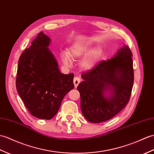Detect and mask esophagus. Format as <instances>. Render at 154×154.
<instances>
[{"mask_svg": "<svg viewBox=\"0 0 154 154\" xmlns=\"http://www.w3.org/2000/svg\"><path fill=\"white\" fill-rule=\"evenodd\" d=\"M80 81H81V79H80L79 77H74V79H73V83H74V85H75V87L76 88V87H77L78 85L79 84Z\"/></svg>", "mask_w": 154, "mask_h": 154, "instance_id": "34e87169", "label": "esophagus"}]
</instances>
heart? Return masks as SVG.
I'll list each match as a JSON object with an SVG mask.
<instances>
[{
    "instance_id": "obj_1",
    "label": "heart",
    "mask_w": 154,
    "mask_h": 154,
    "mask_svg": "<svg viewBox=\"0 0 154 154\" xmlns=\"http://www.w3.org/2000/svg\"><path fill=\"white\" fill-rule=\"evenodd\" d=\"M91 45L90 43H77L74 44L69 48V54L67 51L61 52V58L63 63L67 67L71 66V57L73 58H79L86 55L81 60V66L84 69H91L94 67L101 56V48L99 47L94 48L90 51Z\"/></svg>"
}]
</instances>
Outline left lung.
<instances>
[{
  "label": "left lung",
  "instance_id": "8db88e82",
  "mask_svg": "<svg viewBox=\"0 0 154 154\" xmlns=\"http://www.w3.org/2000/svg\"><path fill=\"white\" fill-rule=\"evenodd\" d=\"M132 56L129 47L124 45L112 58L82 74L84 81L77 90L81 112L87 121L94 123L108 121L126 106L134 83Z\"/></svg>",
  "mask_w": 154,
  "mask_h": 154
}]
</instances>
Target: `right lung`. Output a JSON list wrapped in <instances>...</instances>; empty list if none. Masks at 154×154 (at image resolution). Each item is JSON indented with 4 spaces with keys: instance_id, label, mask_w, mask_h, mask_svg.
<instances>
[{
    "instance_id": "right-lung-1",
    "label": "right lung",
    "mask_w": 154,
    "mask_h": 154,
    "mask_svg": "<svg viewBox=\"0 0 154 154\" xmlns=\"http://www.w3.org/2000/svg\"><path fill=\"white\" fill-rule=\"evenodd\" d=\"M51 39L40 32L18 61L16 89L32 116L51 119L64 96L74 88L73 73L62 74L48 46Z\"/></svg>"
}]
</instances>
